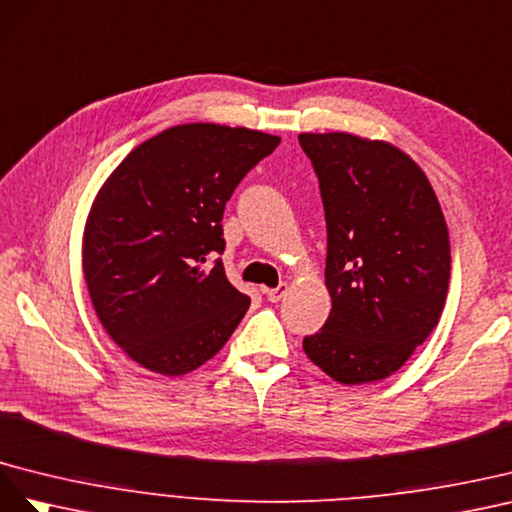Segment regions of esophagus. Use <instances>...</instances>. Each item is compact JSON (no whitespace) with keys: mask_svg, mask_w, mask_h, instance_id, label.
<instances>
[{"mask_svg":"<svg viewBox=\"0 0 512 512\" xmlns=\"http://www.w3.org/2000/svg\"><path fill=\"white\" fill-rule=\"evenodd\" d=\"M287 291H289V285H287V283H281L279 287H274V289L264 287V294H266V298H268L270 302H279V300H283V298L287 296Z\"/></svg>","mask_w":512,"mask_h":512,"instance_id":"esophagus-1","label":"esophagus"}]
</instances>
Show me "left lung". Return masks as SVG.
<instances>
[{
  "label": "left lung",
  "instance_id": "1",
  "mask_svg": "<svg viewBox=\"0 0 512 512\" xmlns=\"http://www.w3.org/2000/svg\"><path fill=\"white\" fill-rule=\"evenodd\" d=\"M328 227L330 317L302 341L334 382L386 379L442 317L450 240L440 201L412 156L354 133H302Z\"/></svg>",
  "mask_w": 512,
  "mask_h": 512
}]
</instances>
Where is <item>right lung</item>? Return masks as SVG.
Listing matches in <instances>:
<instances>
[{
  "instance_id": "obj_1",
  "label": "right lung",
  "mask_w": 512,
  "mask_h": 512,
  "mask_svg": "<svg viewBox=\"0 0 512 512\" xmlns=\"http://www.w3.org/2000/svg\"><path fill=\"white\" fill-rule=\"evenodd\" d=\"M281 137L195 122L143 141L98 188L83 227V276L109 337L165 377L221 352L251 306L221 259L225 203Z\"/></svg>"
}]
</instances>
